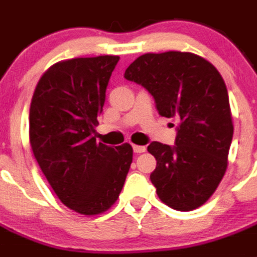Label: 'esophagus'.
Returning <instances> with one entry per match:
<instances>
[{
    "label": "esophagus",
    "instance_id": "esophagus-1",
    "mask_svg": "<svg viewBox=\"0 0 257 257\" xmlns=\"http://www.w3.org/2000/svg\"><path fill=\"white\" fill-rule=\"evenodd\" d=\"M146 150L145 146H140V145H133V152L135 153H144Z\"/></svg>",
    "mask_w": 257,
    "mask_h": 257
}]
</instances>
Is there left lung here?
<instances>
[{
	"label": "left lung",
	"instance_id": "left-lung-1",
	"mask_svg": "<svg viewBox=\"0 0 257 257\" xmlns=\"http://www.w3.org/2000/svg\"><path fill=\"white\" fill-rule=\"evenodd\" d=\"M124 78L152 94L159 115L178 120L175 145L148 146L157 159L150 175L157 195L180 212L205 204L225 175L234 133L218 70L200 56L170 51L140 56Z\"/></svg>",
	"mask_w": 257,
	"mask_h": 257
}]
</instances>
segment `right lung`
I'll return each mask as SVG.
<instances>
[{
  "label": "right lung",
  "mask_w": 257,
  "mask_h": 257,
  "mask_svg": "<svg viewBox=\"0 0 257 257\" xmlns=\"http://www.w3.org/2000/svg\"><path fill=\"white\" fill-rule=\"evenodd\" d=\"M118 56L66 60L43 74L30 108V142L64 205L94 215L115 204L128 175L129 144L96 142L95 126Z\"/></svg>",
  "instance_id": "right-lung-1"
}]
</instances>
